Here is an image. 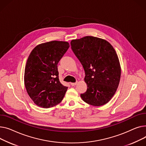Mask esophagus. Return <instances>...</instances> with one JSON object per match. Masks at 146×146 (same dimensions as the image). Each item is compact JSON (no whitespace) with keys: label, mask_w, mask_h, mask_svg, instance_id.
Returning <instances> with one entry per match:
<instances>
[{"label":"esophagus","mask_w":146,"mask_h":146,"mask_svg":"<svg viewBox=\"0 0 146 146\" xmlns=\"http://www.w3.org/2000/svg\"><path fill=\"white\" fill-rule=\"evenodd\" d=\"M77 84V82H74V83H71V86H75V85Z\"/></svg>","instance_id":"1"}]
</instances>
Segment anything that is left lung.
Instances as JSON below:
<instances>
[{"mask_svg":"<svg viewBox=\"0 0 146 146\" xmlns=\"http://www.w3.org/2000/svg\"><path fill=\"white\" fill-rule=\"evenodd\" d=\"M71 45L85 74L88 87L81 98L93 106L107 104L115 94L121 76L115 49L106 40L91 36L72 40Z\"/></svg>","mask_w":146,"mask_h":146,"instance_id":"1","label":"left lung"}]
</instances>
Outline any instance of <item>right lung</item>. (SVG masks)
Masks as SVG:
<instances>
[{"label": "right lung", "mask_w": 146, "mask_h": 146, "mask_svg": "<svg viewBox=\"0 0 146 146\" xmlns=\"http://www.w3.org/2000/svg\"><path fill=\"white\" fill-rule=\"evenodd\" d=\"M69 47L67 42L53 40L37 45L31 52L24 82L28 95L38 106L52 107L64 97L68 87L59 81L57 65Z\"/></svg>", "instance_id": "obj_1"}]
</instances>
